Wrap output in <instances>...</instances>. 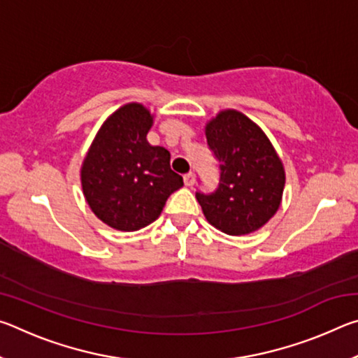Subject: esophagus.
I'll list each match as a JSON object with an SVG mask.
<instances>
[{"instance_id": "esophagus-1", "label": "esophagus", "mask_w": 358, "mask_h": 358, "mask_svg": "<svg viewBox=\"0 0 358 358\" xmlns=\"http://www.w3.org/2000/svg\"><path fill=\"white\" fill-rule=\"evenodd\" d=\"M183 180H185V185L187 187H191L194 183H196V175H194L192 172H187L183 177Z\"/></svg>"}]
</instances>
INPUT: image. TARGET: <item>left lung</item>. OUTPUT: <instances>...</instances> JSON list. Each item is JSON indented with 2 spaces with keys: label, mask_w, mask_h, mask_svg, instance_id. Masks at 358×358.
I'll use <instances>...</instances> for the list:
<instances>
[{
  "label": "left lung",
  "mask_w": 358,
  "mask_h": 358,
  "mask_svg": "<svg viewBox=\"0 0 358 358\" xmlns=\"http://www.w3.org/2000/svg\"><path fill=\"white\" fill-rule=\"evenodd\" d=\"M210 150L220 161V183L196 192L207 221L227 235L251 234L281 205L286 173L264 131L237 110H222L205 126Z\"/></svg>",
  "instance_id": "obj_1"
}]
</instances>
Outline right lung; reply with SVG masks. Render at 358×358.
Segmentation results:
<instances>
[{"label": "right lung", "instance_id": "1", "mask_svg": "<svg viewBox=\"0 0 358 358\" xmlns=\"http://www.w3.org/2000/svg\"><path fill=\"white\" fill-rule=\"evenodd\" d=\"M153 115L131 102L108 117L85 156L80 180L90 208L102 222L123 232L159 217L183 178L171 169V153L153 147L147 134Z\"/></svg>", "mask_w": 358, "mask_h": 358}]
</instances>
